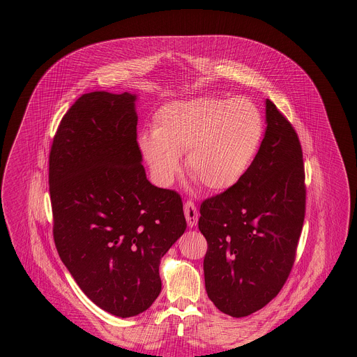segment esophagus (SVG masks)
Wrapping results in <instances>:
<instances>
[{
	"label": "esophagus",
	"instance_id": "obj_1",
	"mask_svg": "<svg viewBox=\"0 0 357 357\" xmlns=\"http://www.w3.org/2000/svg\"><path fill=\"white\" fill-rule=\"evenodd\" d=\"M184 214H185L188 227L190 228L197 227V224H198V208L191 201H188L187 204H184Z\"/></svg>",
	"mask_w": 357,
	"mask_h": 357
}]
</instances>
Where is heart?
I'll return each mask as SVG.
<instances>
[{
	"mask_svg": "<svg viewBox=\"0 0 357 357\" xmlns=\"http://www.w3.org/2000/svg\"><path fill=\"white\" fill-rule=\"evenodd\" d=\"M264 118L246 98L177 100L153 115V132L139 146L158 184L169 185L181 169L214 192L238 185L250 170L264 139Z\"/></svg>",
	"mask_w": 357,
	"mask_h": 357,
	"instance_id": "obj_1",
	"label": "heart"
}]
</instances>
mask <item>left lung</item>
Instances as JSON below:
<instances>
[{
	"label": "left lung",
	"mask_w": 357,
	"mask_h": 357,
	"mask_svg": "<svg viewBox=\"0 0 357 357\" xmlns=\"http://www.w3.org/2000/svg\"><path fill=\"white\" fill-rule=\"evenodd\" d=\"M265 133L243 180L201 204L204 286L222 313L245 317L278 296L305 217L303 150L291 123L265 100Z\"/></svg>",
	"instance_id": "left-lung-1"
}]
</instances>
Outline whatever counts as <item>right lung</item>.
I'll use <instances>...</instances> for the list:
<instances>
[{
	"label": "right lung",
	"instance_id": "right-lung-1",
	"mask_svg": "<svg viewBox=\"0 0 357 357\" xmlns=\"http://www.w3.org/2000/svg\"><path fill=\"white\" fill-rule=\"evenodd\" d=\"M137 98L82 95L63 116L50 155L57 253L86 297L118 317L153 305L160 258L187 228L180 195L147 180Z\"/></svg>",
	"mask_w": 357,
	"mask_h": 357
}]
</instances>
